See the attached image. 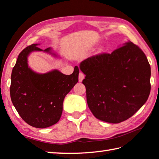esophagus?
<instances>
[{
  "mask_svg": "<svg viewBox=\"0 0 159 159\" xmlns=\"http://www.w3.org/2000/svg\"><path fill=\"white\" fill-rule=\"evenodd\" d=\"M84 78H85V75L84 74V73L80 72L79 73V82H82V80L84 79Z\"/></svg>",
  "mask_w": 159,
  "mask_h": 159,
  "instance_id": "esophagus-1",
  "label": "esophagus"
}]
</instances>
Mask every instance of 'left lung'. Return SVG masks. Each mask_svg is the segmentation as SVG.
<instances>
[{
  "label": "left lung",
  "mask_w": 159,
  "mask_h": 159,
  "mask_svg": "<svg viewBox=\"0 0 159 159\" xmlns=\"http://www.w3.org/2000/svg\"><path fill=\"white\" fill-rule=\"evenodd\" d=\"M85 75L87 103L97 119L122 122L134 115L150 94L151 67L144 53L131 42L90 57L80 64Z\"/></svg>",
  "instance_id": "1"
}]
</instances>
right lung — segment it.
<instances>
[{
	"label": "right lung",
	"instance_id": "1",
	"mask_svg": "<svg viewBox=\"0 0 159 159\" xmlns=\"http://www.w3.org/2000/svg\"><path fill=\"white\" fill-rule=\"evenodd\" d=\"M37 44L20 53L12 70L10 93L12 104L25 122L36 128L56 124L61 117L64 98L79 81V67L70 75L53 70L37 74L28 66L27 57L32 52L43 51ZM43 52L56 56L50 47Z\"/></svg>",
	"mask_w": 159,
	"mask_h": 159
}]
</instances>
